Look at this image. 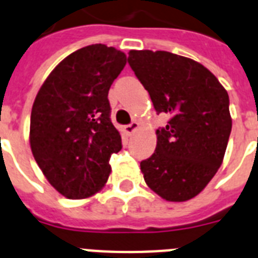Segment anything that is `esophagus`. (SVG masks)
Segmentation results:
<instances>
[{"mask_svg": "<svg viewBox=\"0 0 258 258\" xmlns=\"http://www.w3.org/2000/svg\"><path fill=\"white\" fill-rule=\"evenodd\" d=\"M139 126H140V124H139V122L134 120V122H131L130 124H127L124 128H126L127 134H134V132L138 131V130H139Z\"/></svg>", "mask_w": 258, "mask_h": 258, "instance_id": "1", "label": "esophagus"}]
</instances>
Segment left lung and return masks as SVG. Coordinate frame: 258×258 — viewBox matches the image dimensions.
I'll return each instance as SVG.
<instances>
[{
    "instance_id": "1",
    "label": "left lung",
    "mask_w": 258,
    "mask_h": 258,
    "mask_svg": "<svg viewBox=\"0 0 258 258\" xmlns=\"http://www.w3.org/2000/svg\"><path fill=\"white\" fill-rule=\"evenodd\" d=\"M127 61L157 114L170 115L140 162L145 183L167 201L189 200L222 165L232 127L227 91L207 67L170 51L130 50Z\"/></svg>"
}]
</instances>
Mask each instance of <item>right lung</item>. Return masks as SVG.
<instances>
[{"instance_id": "obj_1", "label": "right lung", "mask_w": 258, "mask_h": 258, "mask_svg": "<svg viewBox=\"0 0 258 258\" xmlns=\"http://www.w3.org/2000/svg\"><path fill=\"white\" fill-rule=\"evenodd\" d=\"M126 54L93 44L67 55L36 96L30 143L36 162L67 199H86L106 183L109 160L122 149L107 93Z\"/></svg>"}]
</instances>
